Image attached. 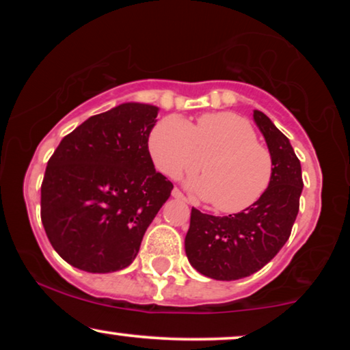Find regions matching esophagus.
I'll use <instances>...</instances> for the list:
<instances>
[{"label": "esophagus", "instance_id": "34e87169", "mask_svg": "<svg viewBox=\"0 0 350 350\" xmlns=\"http://www.w3.org/2000/svg\"><path fill=\"white\" fill-rule=\"evenodd\" d=\"M172 196H174L175 199H183V200H186V198H185V194L181 193V191L178 189V188H174L172 189Z\"/></svg>", "mask_w": 350, "mask_h": 350}]
</instances>
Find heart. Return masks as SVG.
Here are the masks:
<instances>
[{
    "label": "heart",
    "mask_w": 350,
    "mask_h": 350,
    "mask_svg": "<svg viewBox=\"0 0 350 350\" xmlns=\"http://www.w3.org/2000/svg\"><path fill=\"white\" fill-rule=\"evenodd\" d=\"M148 150L157 169L174 178L202 165L193 188L221 213L253 207L274 178L271 151L258 142L255 127L234 113L204 114L194 127L180 116L162 118L152 127Z\"/></svg>",
    "instance_id": "heart-1"
}]
</instances>
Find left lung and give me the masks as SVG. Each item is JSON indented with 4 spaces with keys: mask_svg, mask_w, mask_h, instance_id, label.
I'll use <instances>...</instances> for the list:
<instances>
[{
    "mask_svg": "<svg viewBox=\"0 0 350 350\" xmlns=\"http://www.w3.org/2000/svg\"><path fill=\"white\" fill-rule=\"evenodd\" d=\"M253 119L274 159L269 189L253 207L229 217L191 210L186 256L196 271L215 280H237L266 266L288 241L299 212L303 191L299 159L288 138L265 113L255 109Z\"/></svg>",
    "mask_w": 350,
    "mask_h": 350,
    "instance_id": "1",
    "label": "left lung"
}]
</instances>
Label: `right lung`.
<instances>
[{"instance_id":"add662e5","label":"right lung","mask_w":350,"mask_h":350,"mask_svg":"<svg viewBox=\"0 0 350 350\" xmlns=\"http://www.w3.org/2000/svg\"><path fill=\"white\" fill-rule=\"evenodd\" d=\"M157 107L122 103L62 138L41 185V221L54 250L85 272H114L135 260L148 226L169 199L148 137Z\"/></svg>"}]
</instances>
